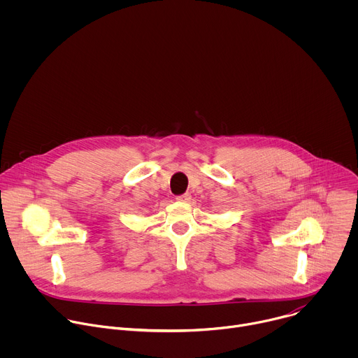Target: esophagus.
<instances>
[{
	"instance_id": "34e87169",
	"label": "esophagus",
	"mask_w": 358,
	"mask_h": 358,
	"mask_svg": "<svg viewBox=\"0 0 358 358\" xmlns=\"http://www.w3.org/2000/svg\"><path fill=\"white\" fill-rule=\"evenodd\" d=\"M191 199V194L189 192H185V194H181L177 196V201L180 202H188Z\"/></svg>"
}]
</instances>
